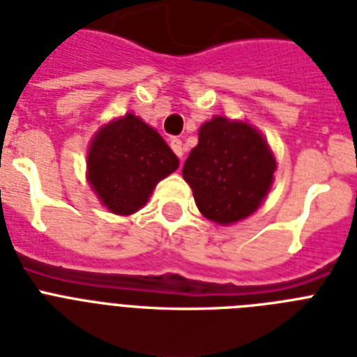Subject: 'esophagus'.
Masks as SVG:
<instances>
[{"label":"esophagus","instance_id":"1","mask_svg":"<svg viewBox=\"0 0 357 357\" xmlns=\"http://www.w3.org/2000/svg\"><path fill=\"white\" fill-rule=\"evenodd\" d=\"M171 149H173V153H175L176 156H178V158H184V144H182L181 139H171Z\"/></svg>","mask_w":357,"mask_h":357}]
</instances>
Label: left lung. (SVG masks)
<instances>
[{
    "instance_id": "1",
    "label": "left lung",
    "mask_w": 357,
    "mask_h": 357,
    "mask_svg": "<svg viewBox=\"0 0 357 357\" xmlns=\"http://www.w3.org/2000/svg\"><path fill=\"white\" fill-rule=\"evenodd\" d=\"M275 171V155L256 127L213 116L201 125L199 144L184 162L182 176L204 218L234 225L261 206Z\"/></svg>"
}]
</instances>
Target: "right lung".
Returning a JSON list of instances; mask_svg holds the SVG:
<instances>
[{
	"instance_id": "1",
	"label": "right lung",
	"mask_w": 357,
	"mask_h": 357,
	"mask_svg": "<svg viewBox=\"0 0 357 357\" xmlns=\"http://www.w3.org/2000/svg\"><path fill=\"white\" fill-rule=\"evenodd\" d=\"M178 167L164 138L127 112L96 132L86 155V181L101 204L116 215L145 206L156 184Z\"/></svg>"
}]
</instances>
